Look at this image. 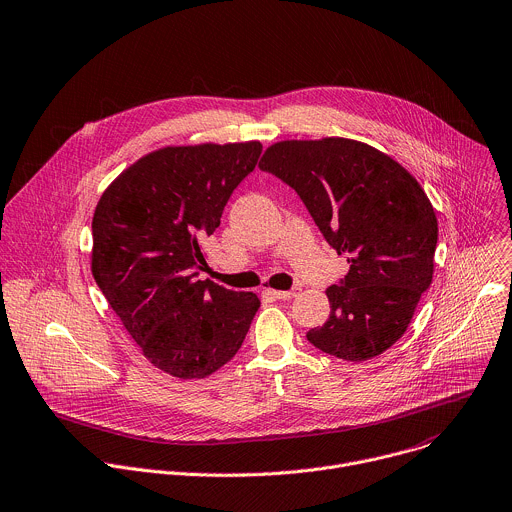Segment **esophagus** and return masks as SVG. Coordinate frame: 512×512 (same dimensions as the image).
<instances>
[{
  "instance_id": "esophagus-1",
  "label": "esophagus",
  "mask_w": 512,
  "mask_h": 512,
  "mask_svg": "<svg viewBox=\"0 0 512 512\" xmlns=\"http://www.w3.org/2000/svg\"><path fill=\"white\" fill-rule=\"evenodd\" d=\"M267 293L271 295V297H275V299H291V297H295L297 295V291L295 289H291V291H279V289H267Z\"/></svg>"
}]
</instances>
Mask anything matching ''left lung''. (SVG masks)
<instances>
[{"label": "left lung", "mask_w": 512, "mask_h": 512, "mask_svg": "<svg viewBox=\"0 0 512 512\" xmlns=\"http://www.w3.org/2000/svg\"><path fill=\"white\" fill-rule=\"evenodd\" d=\"M305 203L350 273L327 287L329 317L309 329L321 352L366 362L406 333L434 275L438 221L420 183L390 154L342 136L281 140L259 162Z\"/></svg>", "instance_id": "8db88e82"}]
</instances>
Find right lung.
Wrapping results in <instances>:
<instances>
[{
    "label": "right lung",
    "mask_w": 512,
    "mask_h": 512,
    "mask_svg": "<svg viewBox=\"0 0 512 512\" xmlns=\"http://www.w3.org/2000/svg\"><path fill=\"white\" fill-rule=\"evenodd\" d=\"M259 140L162 146L106 187L92 217L90 269L108 305L160 372L201 380L241 348L261 305L197 269L203 241L261 154Z\"/></svg>",
    "instance_id": "add662e5"
}]
</instances>
